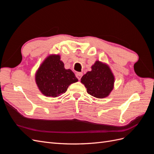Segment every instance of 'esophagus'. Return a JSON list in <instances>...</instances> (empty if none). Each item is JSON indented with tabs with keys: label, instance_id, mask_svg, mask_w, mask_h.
<instances>
[{
	"label": "esophagus",
	"instance_id": "obj_1",
	"mask_svg": "<svg viewBox=\"0 0 154 154\" xmlns=\"http://www.w3.org/2000/svg\"><path fill=\"white\" fill-rule=\"evenodd\" d=\"M82 75H83V73L82 72H76V76L77 77V78L78 79V80H80Z\"/></svg>",
	"mask_w": 154,
	"mask_h": 154
}]
</instances>
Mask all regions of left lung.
Here are the masks:
<instances>
[{"mask_svg":"<svg viewBox=\"0 0 154 154\" xmlns=\"http://www.w3.org/2000/svg\"><path fill=\"white\" fill-rule=\"evenodd\" d=\"M81 78V82L87 88L88 94L97 98H104L113 90L114 76L108 65L96 61Z\"/></svg>","mask_w":154,"mask_h":154,"instance_id":"1","label":"left lung"}]
</instances>
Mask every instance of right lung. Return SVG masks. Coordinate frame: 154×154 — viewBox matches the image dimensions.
<instances>
[{
  "instance_id": "obj_1",
  "label": "right lung",
  "mask_w": 154,
  "mask_h": 154,
  "mask_svg": "<svg viewBox=\"0 0 154 154\" xmlns=\"http://www.w3.org/2000/svg\"><path fill=\"white\" fill-rule=\"evenodd\" d=\"M35 81L39 90L45 96H61L68 87L78 80L71 69H66L58 54L48 56L35 74Z\"/></svg>"
}]
</instances>
